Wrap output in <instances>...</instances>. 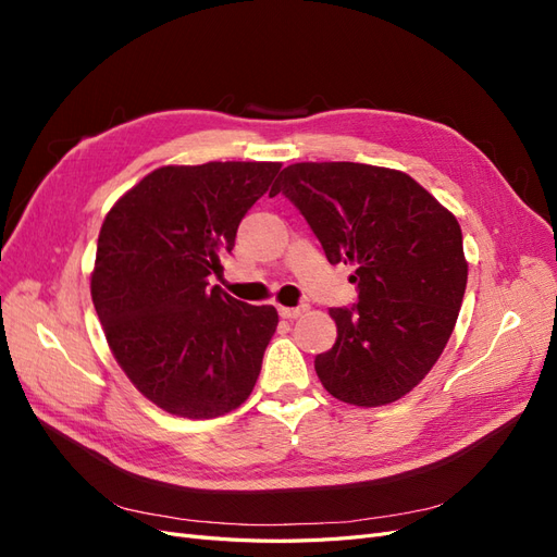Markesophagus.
Listing matches in <instances>:
<instances>
[{"instance_id": "1", "label": "esophagus", "mask_w": 557, "mask_h": 557, "mask_svg": "<svg viewBox=\"0 0 557 557\" xmlns=\"http://www.w3.org/2000/svg\"><path fill=\"white\" fill-rule=\"evenodd\" d=\"M305 311H307L305 307H278V315H281V318H288V320L299 318Z\"/></svg>"}]
</instances>
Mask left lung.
<instances>
[{
  "label": "left lung",
  "mask_w": 557,
  "mask_h": 557,
  "mask_svg": "<svg viewBox=\"0 0 557 557\" xmlns=\"http://www.w3.org/2000/svg\"><path fill=\"white\" fill-rule=\"evenodd\" d=\"M283 193L330 264H356L358 305L330 309L336 342L315 356L325 391L383 407L428 376L458 320L467 288L462 230L409 174L360 162L285 166Z\"/></svg>",
  "instance_id": "8db88e82"
}]
</instances>
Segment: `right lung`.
<instances>
[{"mask_svg":"<svg viewBox=\"0 0 557 557\" xmlns=\"http://www.w3.org/2000/svg\"><path fill=\"white\" fill-rule=\"evenodd\" d=\"M278 162L160 166L115 201L97 239L95 311L137 391L183 418L242 407L278 313L209 285Z\"/></svg>","mask_w":557,"mask_h":557,"instance_id":"obj_1","label":"right lung"}]
</instances>
